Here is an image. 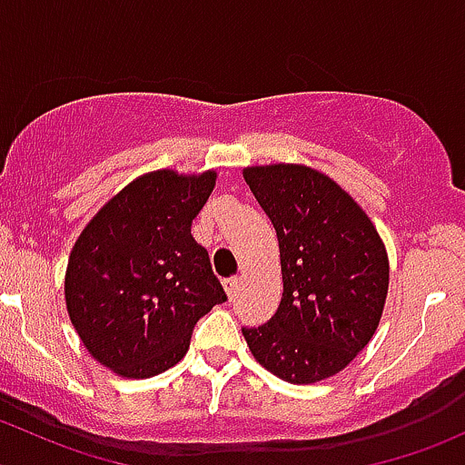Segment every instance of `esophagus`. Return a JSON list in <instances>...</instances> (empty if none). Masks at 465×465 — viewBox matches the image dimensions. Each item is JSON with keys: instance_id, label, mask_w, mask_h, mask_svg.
Wrapping results in <instances>:
<instances>
[{"instance_id": "esophagus-1", "label": "esophagus", "mask_w": 465, "mask_h": 465, "mask_svg": "<svg viewBox=\"0 0 465 465\" xmlns=\"http://www.w3.org/2000/svg\"><path fill=\"white\" fill-rule=\"evenodd\" d=\"M241 276H229V279H224V292L229 294V297H233V294L238 292V288H241Z\"/></svg>"}]
</instances>
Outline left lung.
I'll use <instances>...</instances> for the list:
<instances>
[{
    "mask_svg": "<svg viewBox=\"0 0 465 465\" xmlns=\"http://www.w3.org/2000/svg\"><path fill=\"white\" fill-rule=\"evenodd\" d=\"M279 238L283 297L242 328L256 362L292 384L340 373L376 332L389 288L384 242L337 182L302 163L242 171Z\"/></svg>",
    "mask_w": 465,
    "mask_h": 465,
    "instance_id": "8db88e82",
    "label": "left lung"
}]
</instances>
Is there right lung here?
Returning <instances> with one entry per match:
<instances>
[{
  "mask_svg": "<svg viewBox=\"0 0 465 465\" xmlns=\"http://www.w3.org/2000/svg\"><path fill=\"white\" fill-rule=\"evenodd\" d=\"M215 171H153L130 182L74 245L64 274L69 320L85 349L121 378H153L180 362L200 317L227 302L191 223Z\"/></svg>",
  "mask_w": 465,
  "mask_h": 465,
  "instance_id": "obj_1",
  "label": "right lung"
}]
</instances>
